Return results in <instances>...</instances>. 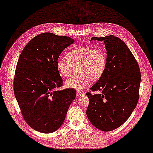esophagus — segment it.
I'll return each instance as SVG.
<instances>
[{
    "label": "esophagus",
    "instance_id": "esophagus-1",
    "mask_svg": "<svg viewBox=\"0 0 153 153\" xmlns=\"http://www.w3.org/2000/svg\"><path fill=\"white\" fill-rule=\"evenodd\" d=\"M83 95V93H82V92H80V91H77V93H76V96H77V97H80V96H82V95Z\"/></svg>",
    "mask_w": 153,
    "mask_h": 153
}]
</instances>
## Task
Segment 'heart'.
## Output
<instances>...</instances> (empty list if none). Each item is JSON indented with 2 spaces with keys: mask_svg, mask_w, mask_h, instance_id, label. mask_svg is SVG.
Listing matches in <instances>:
<instances>
[{
  "mask_svg": "<svg viewBox=\"0 0 153 153\" xmlns=\"http://www.w3.org/2000/svg\"><path fill=\"white\" fill-rule=\"evenodd\" d=\"M67 59L59 58L56 65L59 73L69 78L77 69L76 76L66 82V86L81 90L90 83L101 78L107 65V55L104 50L88 46H79L71 50Z\"/></svg>",
  "mask_w": 153,
  "mask_h": 153,
  "instance_id": "obj_1",
  "label": "heart"
}]
</instances>
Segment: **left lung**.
I'll return each mask as SVG.
<instances>
[{"instance_id":"1","label":"left lung","mask_w":153,"mask_h":153,"mask_svg":"<svg viewBox=\"0 0 153 153\" xmlns=\"http://www.w3.org/2000/svg\"><path fill=\"white\" fill-rule=\"evenodd\" d=\"M104 41L107 51L105 71L86 93L89 104L86 115L102 131H111L128 119L137 104L141 82L138 63L124 42L110 35L93 37ZM91 91H97L93 94Z\"/></svg>"}]
</instances>
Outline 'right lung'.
<instances>
[{
    "label": "right lung",
    "instance_id": "right-lung-1",
    "mask_svg": "<svg viewBox=\"0 0 153 153\" xmlns=\"http://www.w3.org/2000/svg\"><path fill=\"white\" fill-rule=\"evenodd\" d=\"M74 40L65 36L42 33L28 42L18 58L13 91L27 124L42 133L60 128L76 96L74 88L57 90L62 78L56 62Z\"/></svg>",
    "mask_w": 153,
    "mask_h": 153
}]
</instances>
